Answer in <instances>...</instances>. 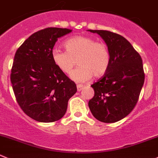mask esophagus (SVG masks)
Returning <instances> with one entry per match:
<instances>
[{
    "mask_svg": "<svg viewBox=\"0 0 158 158\" xmlns=\"http://www.w3.org/2000/svg\"><path fill=\"white\" fill-rule=\"evenodd\" d=\"M83 87H84L83 85H77V91L80 92L81 90L83 89Z\"/></svg>",
    "mask_w": 158,
    "mask_h": 158,
    "instance_id": "34e87169",
    "label": "esophagus"
}]
</instances>
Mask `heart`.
Instances as JSON below:
<instances>
[{"instance_id":"heart-1","label":"heart","mask_w":158,"mask_h":158,"mask_svg":"<svg viewBox=\"0 0 158 158\" xmlns=\"http://www.w3.org/2000/svg\"><path fill=\"white\" fill-rule=\"evenodd\" d=\"M66 51L53 48L52 59L55 65L65 74H69L76 64L79 65L72 73L71 79L77 82H85L92 76H102L110 65V53L106 45L96 42L85 36H75L64 43Z\"/></svg>"}]
</instances>
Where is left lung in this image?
<instances>
[{"label":"left lung","mask_w":158,"mask_h":158,"mask_svg":"<svg viewBox=\"0 0 158 158\" xmlns=\"http://www.w3.org/2000/svg\"><path fill=\"white\" fill-rule=\"evenodd\" d=\"M106 44L110 65L102 79L91 85L94 96L89 107L96 119L115 123L126 117L135 106L144 82L140 55L121 35L109 31L88 30Z\"/></svg>","instance_id":"left-lung-1"}]
</instances>
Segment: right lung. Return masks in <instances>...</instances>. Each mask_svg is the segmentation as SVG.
I'll return each instance as SVG.
<instances>
[{"label":"right lung","mask_w":158,"mask_h":158,"mask_svg":"<svg viewBox=\"0 0 158 158\" xmlns=\"http://www.w3.org/2000/svg\"><path fill=\"white\" fill-rule=\"evenodd\" d=\"M72 30L48 27L32 34L15 53L10 82L17 102L33 120L51 123L65 115L76 85L55 65L52 51Z\"/></svg>","instance_id":"right-lung-1"}]
</instances>
